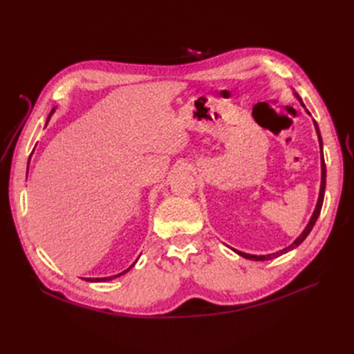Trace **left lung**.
Returning a JSON list of instances; mask_svg holds the SVG:
<instances>
[{
	"instance_id": "obj_1",
	"label": "left lung",
	"mask_w": 354,
	"mask_h": 354,
	"mask_svg": "<svg viewBox=\"0 0 354 354\" xmlns=\"http://www.w3.org/2000/svg\"><path fill=\"white\" fill-rule=\"evenodd\" d=\"M298 97V95H297ZM298 100H299V103L303 104V102H301V99L298 97ZM304 106V104H303ZM307 111V109H306ZM307 113L310 115V112L307 111ZM315 128H316V133H317V137H319V145H320V156H322V159H320V165H322V181H320V192H319V199H317V203H316V208H315V212H313V216H312V218H310V221H308V224L306 226V229L303 230V233L299 234V236L289 245V246H286V248H283L282 251H277V252H274V254H267V255H251V254H246V252H241V251H236L234 250V252H238L239 255H242L243 259H248V260H254V261H264V260H272V259H276V257H279V255H282V254H286L288 251H291V250H294V248H297V246L301 243L307 236H308V233L312 232V229H313V226H315V223H316V220H317V217H319V214H320V209H322V203H324V196H325V186H326V167H325V159H324V152H322V137H320V133H319V127H317V124H316V121H315Z\"/></svg>"
}]
</instances>
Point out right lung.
<instances>
[{"label": "right lung", "mask_w": 354, "mask_h": 354, "mask_svg": "<svg viewBox=\"0 0 354 354\" xmlns=\"http://www.w3.org/2000/svg\"><path fill=\"white\" fill-rule=\"evenodd\" d=\"M53 112H55V109H53L51 111V113ZM51 113H50V116H51ZM50 116L47 118V122H48V120H50ZM30 159V158H29ZM28 167H29V164H28ZM134 266V264H133ZM133 266H130V267H128V269L127 270H124L122 273H120V274H115V276H109V277H87V279H85V281H88V282H106V281H112V279H115V277H120L121 274H124V273H127L128 270H130L131 269V267Z\"/></svg>", "instance_id": "add662e5"}]
</instances>
